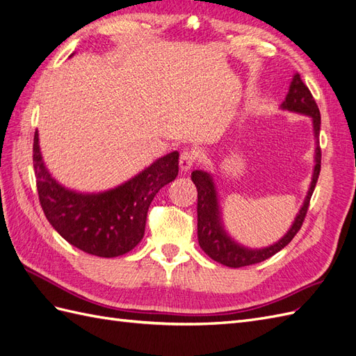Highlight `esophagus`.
<instances>
[{
  "label": "esophagus",
  "mask_w": 356,
  "mask_h": 356,
  "mask_svg": "<svg viewBox=\"0 0 356 356\" xmlns=\"http://www.w3.org/2000/svg\"><path fill=\"white\" fill-rule=\"evenodd\" d=\"M196 159H197V156H196L195 151H188V149L182 151L181 156H179V168H181V170L182 172L190 170L191 168H193L195 163H196Z\"/></svg>",
  "instance_id": "esophagus-1"
}]
</instances>
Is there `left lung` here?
I'll return each mask as SVG.
<instances>
[{"label": "left lung", "instance_id": "obj_1", "mask_svg": "<svg viewBox=\"0 0 356 356\" xmlns=\"http://www.w3.org/2000/svg\"><path fill=\"white\" fill-rule=\"evenodd\" d=\"M280 109L289 111L295 113L307 115L312 118L313 133H314V168L313 177L309 191L302 202V205L298 211L289 230L278 239L277 243L262 247V248H248L243 244L236 243L235 239L227 234L225 229V223L222 218V208H220L218 193L213 175L205 170H193L191 172V179L197 188V241L200 248L213 259V261L230 266V268H241L247 265H253L266 261L268 257L274 256L289 244L298 230L301 229L302 222L309 209L310 197L314 191L316 182L319 178L321 172V147H319V131H321V112L318 104H316L310 90L307 88L301 81L300 74L295 73L292 82L289 85V91L284 102L280 104Z\"/></svg>", "mask_w": 356, "mask_h": 356}]
</instances>
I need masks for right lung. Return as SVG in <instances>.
I'll list each match as a JSON object with an SVG mask.
<instances>
[{"instance_id": "1", "label": "right lung", "mask_w": 356, "mask_h": 356, "mask_svg": "<svg viewBox=\"0 0 356 356\" xmlns=\"http://www.w3.org/2000/svg\"><path fill=\"white\" fill-rule=\"evenodd\" d=\"M178 159L179 152L172 151L117 187L83 193L52 177L44 165L38 131L34 134L37 191L47 222L67 243L99 257L126 254L140 243L151 202L177 178Z\"/></svg>"}]
</instances>
